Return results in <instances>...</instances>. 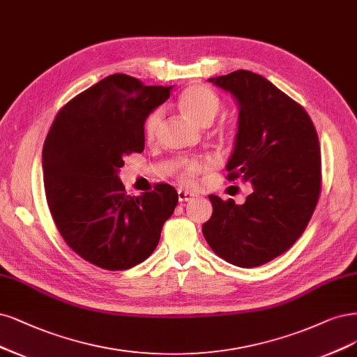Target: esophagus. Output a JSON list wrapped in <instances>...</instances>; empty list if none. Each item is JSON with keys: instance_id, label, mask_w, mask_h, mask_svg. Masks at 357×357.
<instances>
[{"instance_id": "1", "label": "esophagus", "mask_w": 357, "mask_h": 357, "mask_svg": "<svg viewBox=\"0 0 357 357\" xmlns=\"http://www.w3.org/2000/svg\"><path fill=\"white\" fill-rule=\"evenodd\" d=\"M177 193H178V201H180V202L192 201V199L195 198V196H196V193L189 192V190H184V189H180Z\"/></svg>"}]
</instances>
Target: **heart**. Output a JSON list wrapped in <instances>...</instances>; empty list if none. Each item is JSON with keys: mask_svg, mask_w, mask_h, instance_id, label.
<instances>
[{"mask_svg": "<svg viewBox=\"0 0 357 357\" xmlns=\"http://www.w3.org/2000/svg\"><path fill=\"white\" fill-rule=\"evenodd\" d=\"M178 106L181 112L186 115L195 124L201 127L210 126L214 118L218 115L221 102L218 96L202 84H193L184 90L178 99ZM162 122V112L155 110L144 122V136L146 139H153L158 132L159 126ZM214 165L213 159H188L178 167V176L181 181L192 184L195 177L202 171Z\"/></svg>", "mask_w": 357, "mask_h": 357, "instance_id": "b5f03b06", "label": "heart"}]
</instances>
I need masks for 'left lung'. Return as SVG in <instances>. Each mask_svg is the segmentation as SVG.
I'll return each mask as SVG.
<instances>
[{
  "instance_id": "8db88e82",
  "label": "left lung",
  "mask_w": 357,
  "mask_h": 357,
  "mask_svg": "<svg viewBox=\"0 0 357 357\" xmlns=\"http://www.w3.org/2000/svg\"><path fill=\"white\" fill-rule=\"evenodd\" d=\"M208 81L239 109L227 178L254 190L242 205L210 195L202 233L227 263L257 267L288 251L309 225L321 193V146L305 110L264 77L239 69Z\"/></svg>"
}]
</instances>
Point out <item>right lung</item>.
Instances as JSON below:
<instances>
[{
  "label": "right lung",
  "mask_w": 357,
  "mask_h": 357,
  "mask_svg": "<svg viewBox=\"0 0 357 357\" xmlns=\"http://www.w3.org/2000/svg\"><path fill=\"white\" fill-rule=\"evenodd\" d=\"M173 85H143L115 73L57 114L43 149L47 204L65 242L84 260L126 270L149 257L178 195L159 183L128 196L119 178L124 156L144 149V122Z\"/></svg>",
  "instance_id": "obj_1"
}]
</instances>
